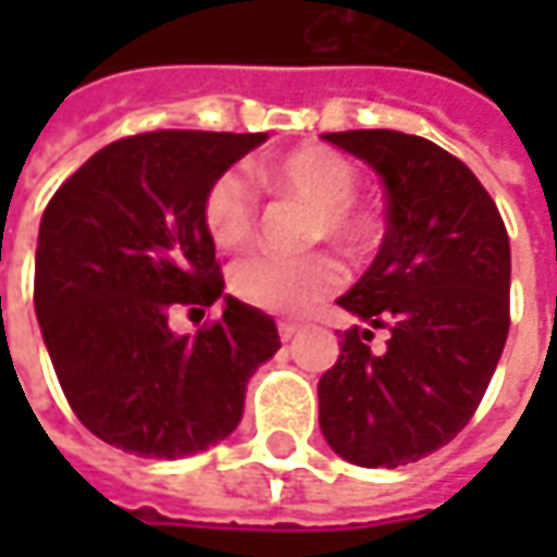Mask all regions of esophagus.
<instances>
[{"label": "esophagus", "mask_w": 557, "mask_h": 557, "mask_svg": "<svg viewBox=\"0 0 557 557\" xmlns=\"http://www.w3.org/2000/svg\"><path fill=\"white\" fill-rule=\"evenodd\" d=\"M300 334V325L297 322H278V337L282 341H290V337H297Z\"/></svg>", "instance_id": "obj_1"}]
</instances>
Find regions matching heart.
I'll return each mask as SVG.
<instances>
[{
	"instance_id": "1",
	"label": "heart",
	"mask_w": 557,
	"mask_h": 557,
	"mask_svg": "<svg viewBox=\"0 0 557 557\" xmlns=\"http://www.w3.org/2000/svg\"><path fill=\"white\" fill-rule=\"evenodd\" d=\"M263 183L282 195H294L319 210L312 235L332 238L341 245H359L369 235V220L354 210L356 176L354 163L332 148L307 145L285 158L272 161L263 170ZM203 225L213 245L235 250L250 242L257 228V191L238 170H225L207 188L203 198ZM344 269L329 253L312 257H275L250 253L228 272V285L235 297L267 312H304L315 300L341 288Z\"/></svg>"
}]
</instances>
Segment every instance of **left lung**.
<instances>
[{
    "instance_id": "obj_1",
    "label": "left lung",
    "mask_w": 557,
    "mask_h": 557,
    "mask_svg": "<svg viewBox=\"0 0 557 557\" xmlns=\"http://www.w3.org/2000/svg\"><path fill=\"white\" fill-rule=\"evenodd\" d=\"M384 183L387 232L337 304L359 325L319 377V428L341 459L396 468L459 434L481 406L508 337L511 247L478 176L396 129L325 133ZM374 327L392 334L384 355Z\"/></svg>"
}]
</instances>
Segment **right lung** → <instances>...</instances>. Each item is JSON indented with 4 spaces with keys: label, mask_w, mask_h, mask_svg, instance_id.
<instances>
[{
    "label": "right lung",
    "mask_w": 557,
    "mask_h": 557,
    "mask_svg": "<svg viewBox=\"0 0 557 557\" xmlns=\"http://www.w3.org/2000/svg\"><path fill=\"white\" fill-rule=\"evenodd\" d=\"M267 133L161 129L111 141L54 191L36 242L33 307L61 391L98 440L183 459L245 416L250 374L282 347L275 319L223 294L203 198ZM224 304L195 338L176 306Z\"/></svg>",
    "instance_id": "obj_1"
}]
</instances>
